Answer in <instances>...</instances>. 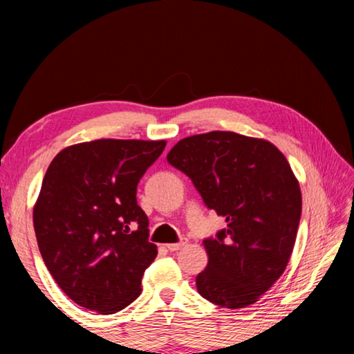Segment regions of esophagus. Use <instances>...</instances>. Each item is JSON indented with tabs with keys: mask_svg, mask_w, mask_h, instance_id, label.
I'll use <instances>...</instances> for the list:
<instances>
[{
	"mask_svg": "<svg viewBox=\"0 0 354 354\" xmlns=\"http://www.w3.org/2000/svg\"><path fill=\"white\" fill-rule=\"evenodd\" d=\"M185 243H187L185 241H181V242H178V243H169V245H167V250H169V251H178V250H181Z\"/></svg>",
	"mask_w": 354,
	"mask_h": 354,
	"instance_id": "obj_1",
	"label": "esophagus"
}]
</instances>
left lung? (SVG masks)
<instances>
[{
    "label": "left lung",
    "mask_w": 354,
    "mask_h": 354,
    "mask_svg": "<svg viewBox=\"0 0 354 354\" xmlns=\"http://www.w3.org/2000/svg\"><path fill=\"white\" fill-rule=\"evenodd\" d=\"M209 209L226 220L203 241L207 267L196 289L220 308L257 301L286 270L301 217V192L273 143L227 131L185 137L167 154Z\"/></svg>",
    "instance_id": "left-lung-1"
}]
</instances>
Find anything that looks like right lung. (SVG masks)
Returning <instances> with one entry per match:
<instances>
[{
    "mask_svg": "<svg viewBox=\"0 0 354 354\" xmlns=\"http://www.w3.org/2000/svg\"><path fill=\"white\" fill-rule=\"evenodd\" d=\"M165 140L84 142L48 167L34 206L40 254L57 286L80 306L115 314L140 295L158 254L136 192Z\"/></svg>",
    "mask_w": 354,
    "mask_h": 354,
    "instance_id": "obj_1",
    "label": "right lung"
}]
</instances>
